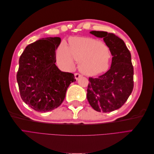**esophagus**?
Listing matches in <instances>:
<instances>
[{
  "mask_svg": "<svg viewBox=\"0 0 154 154\" xmlns=\"http://www.w3.org/2000/svg\"><path fill=\"white\" fill-rule=\"evenodd\" d=\"M74 76H75L76 80H78V79L79 78L82 76L81 74H79V73H75V74H74Z\"/></svg>",
  "mask_w": 154,
  "mask_h": 154,
  "instance_id": "1",
  "label": "esophagus"
}]
</instances>
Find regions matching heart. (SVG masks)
<instances>
[{"label":"heart","mask_w":154,"mask_h":154,"mask_svg":"<svg viewBox=\"0 0 154 154\" xmlns=\"http://www.w3.org/2000/svg\"><path fill=\"white\" fill-rule=\"evenodd\" d=\"M112 55L109 47L100 41L86 37L71 39L69 48L62 43L57 52L58 62L67 68L80 62L81 71L88 75H96L109 69Z\"/></svg>","instance_id":"heart-1"}]
</instances>
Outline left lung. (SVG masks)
<instances>
[{
  "label": "left lung",
  "instance_id": "left-lung-1",
  "mask_svg": "<svg viewBox=\"0 0 154 154\" xmlns=\"http://www.w3.org/2000/svg\"><path fill=\"white\" fill-rule=\"evenodd\" d=\"M91 34L103 38L112 55L110 69L98 78H89L87 97L95 110L102 112L122 107L134 88V67L131 54L124 41L115 34L92 31Z\"/></svg>",
  "mask_w": 154,
  "mask_h": 154
}]
</instances>
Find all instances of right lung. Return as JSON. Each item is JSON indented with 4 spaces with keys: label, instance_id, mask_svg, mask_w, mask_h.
Instances as JSON below:
<instances>
[{
    "label": "right lung",
    "instance_id": "right-lung-1",
    "mask_svg": "<svg viewBox=\"0 0 154 154\" xmlns=\"http://www.w3.org/2000/svg\"><path fill=\"white\" fill-rule=\"evenodd\" d=\"M60 37L42 38L28 45L19 58L17 80L22 100L35 110L57 109L66 97L74 74L62 72L55 65Z\"/></svg>",
    "mask_w": 154,
    "mask_h": 154
}]
</instances>
